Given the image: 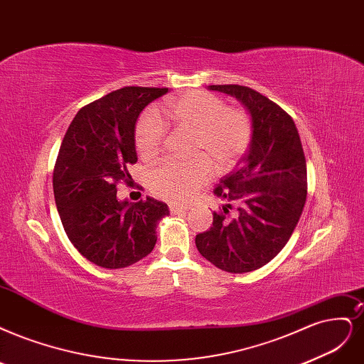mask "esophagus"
Instances as JSON below:
<instances>
[{
    "label": "esophagus",
    "mask_w": 364,
    "mask_h": 364,
    "mask_svg": "<svg viewBox=\"0 0 364 364\" xmlns=\"http://www.w3.org/2000/svg\"><path fill=\"white\" fill-rule=\"evenodd\" d=\"M169 210L172 214H183L186 213L187 210H189V207H183V205H175V204H171L169 205Z\"/></svg>",
    "instance_id": "obj_1"
}]
</instances>
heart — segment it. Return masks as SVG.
I'll return each instance as SVG.
<instances>
[{
	"mask_svg": "<svg viewBox=\"0 0 364 364\" xmlns=\"http://www.w3.org/2000/svg\"><path fill=\"white\" fill-rule=\"evenodd\" d=\"M166 114L175 127L195 132L193 153L204 154L189 161H164L150 172L151 191L171 203H186L213 173L231 169L247 150L252 138L249 115L228 107L214 94L205 91L186 92L168 100ZM166 136L161 117L148 109L141 115L134 130V142L144 159L159 154Z\"/></svg>",
	"mask_w": 364,
	"mask_h": 364,
	"instance_id": "1",
	"label": "heart"
}]
</instances>
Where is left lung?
<instances>
[{
	"mask_svg": "<svg viewBox=\"0 0 364 364\" xmlns=\"http://www.w3.org/2000/svg\"><path fill=\"white\" fill-rule=\"evenodd\" d=\"M235 97L252 123L247 153L220 180L214 195L225 199L213 226L198 234L196 247L228 273H249L270 262L297 226L307 195L306 159L292 118L261 92L243 85H208ZM239 208L229 214L230 204Z\"/></svg>",
	"mask_w": 364,
	"mask_h": 364,
	"instance_id": "8db88e82",
	"label": "left lung"
}]
</instances>
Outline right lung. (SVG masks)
I'll list each match as a JSON object with an SVG mask.
<instances>
[{"instance_id": "obj_1", "label": "right lung", "mask_w": 364, "mask_h": 364, "mask_svg": "<svg viewBox=\"0 0 364 364\" xmlns=\"http://www.w3.org/2000/svg\"><path fill=\"white\" fill-rule=\"evenodd\" d=\"M168 88L124 87L80 109L65 132L53 169V196L64 231L77 252L103 268H124L150 255L165 203L118 199L138 161L134 129L146 105Z\"/></svg>"}]
</instances>
